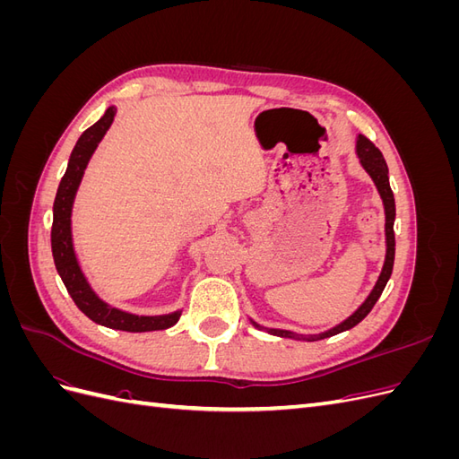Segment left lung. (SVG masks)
<instances>
[{"instance_id":"1","label":"left lung","mask_w":459,"mask_h":459,"mask_svg":"<svg viewBox=\"0 0 459 459\" xmlns=\"http://www.w3.org/2000/svg\"><path fill=\"white\" fill-rule=\"evenodd\" d=\"M356 157L362 164V169L368 172V176L373 179L375 187H377L381 201H383V208H385V245H386V253H385V262H383V268L381 273L377 277V281H375L371 293L368 295V299L359 304V307L341 322L339 325L331 327L324 333H316V335H302V333H295V331H287V329H273V327H262L260 324H256L255 319H251V324L256 329H262L270 333V335L275 337H283V339H293V341H322L333 335H339L342 331H349L354 325H358L362 319L371 312V308L375 307V302L379 300L383 289L386 285V281L391 280V273H393V264H394V218H396V206H394V195H393V189L391 184H388V169H386V162L381 155V151L375 147L366 135L359 134L356 137Z\"/></svg>"}]
</instances>
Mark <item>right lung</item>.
<instances>
[{
	"label": "right lung",
	"instance_id": "right-lung-1",
	"mask_svg": "<svg viewBox=\"0 0 459 459\" xmlns=\"http://www.w3.org/2000/svg\"><path fill=\"white\" fill-rule=\"evenodd\" d=\"M117 115L115 107H108L105 115L90 126L84 134L78 137V142L68 159L66 172L61 179L57 195L53 203V228H51V251L53 262L57 268L61 280L73 297L76 307L84 312L91 322L100 324L108 329L128 331V333H145V331H160L172 327L182 310H176L162 316H137L124 312L120 308L110 307L100 295L95 293L90 285L88 277L80 266V260L74 251L73 243V206L82 178L88 169V162L93 157L95 149L100 147L107 130L110 128Z\"/></svg>",
	"mask_w": 459,
	"mask_h": 459
}]
</instances>
